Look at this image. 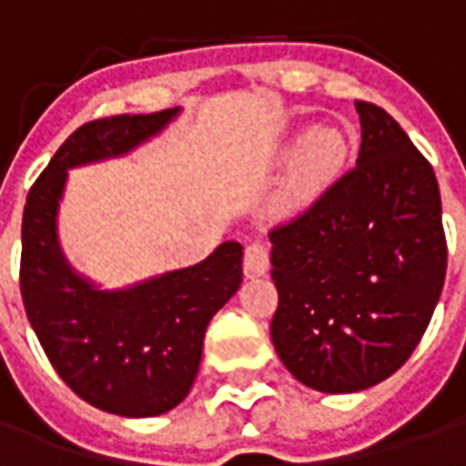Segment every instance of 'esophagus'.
<instances>
[{
  "label": "esophagus",
  "mask_w": 466,
  "mask_h": 466,
  "mask_svg": "<svg viewBox=\"0 0 466 466\" xmlns=\"http://www.w3.org/2000/svg\"><path fill=\"white\" fill-rule=\"evenodd\" d=\"M269 269V252L262 242L247 244L244 249V274L247 277H262Z\"/></svg>",
  "instance_id": "1"
}]
</instances>
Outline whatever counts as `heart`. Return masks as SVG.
I'll return each instance as SVG.
<instances>
[{
    "label": "heart",
    "mask_w": 466,
    "mask_h": 466,
    "mask_svg": "<svg viewBox=\"0 0 466 466\" xmlns=\"http://www.w3.org/2000/svg\"><path fill=\"white\" fill-rule=\"evenodd\" d=\"M350 152V142L334 127H317L297 139V152L289 162V172L277 197L282 212H297L332 184Z\"/></svg>",
    "instance_id": "obj_1"
}]
</instances>
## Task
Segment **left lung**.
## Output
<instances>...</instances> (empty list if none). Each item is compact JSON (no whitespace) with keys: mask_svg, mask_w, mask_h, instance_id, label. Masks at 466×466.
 <instances>
[{"mask_svg":"<svg viewBox=\"0 0 466 466\" xmlns=\"http://www.w3.org/2000/svg\"><path fill=\"white\" fill-rule=\"evenodd\" d=\"M357 167L274 227V350L327 394L380 384L410 360L447 274L440 184L381 106L354 102Z\"/></svg>","mask_w":466,"mask_h":466,"instance_id":"8db88e82","label":"left lung"}]
</instances>
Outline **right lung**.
<instances>
[{
  "mask_svg": "<svg viewBox=\"0 0 466 466\" xmlns=\"http://www.w3.org/2000/svg\"><path fill=\"white\" fill-rule=\"evenodd\" d=\"M179 115H116L69 134L26 194L19 287L26 317L76 397L119 417H157L189 394L207 324L242 284V244L127 289H99L62 254L56 212L66 172L132 152Z\"/></svg>",
  "mask_w": 466,
  "mask_h": 466,
  "instance_id": "add662e5",
  "label": "right lung"
}]
</instances>
